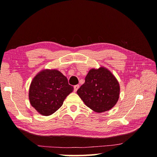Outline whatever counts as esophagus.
<instances>
[{"mask_svg":"<svg viewBox=\"0 0 157 157\" xmlns=\"http://www.w3.org/2000/svg\"><path fill=\"white\" fill-rule=\"evenodd\" d=\"M79 85L74 86V92H76L77 90H78L79 89Z\"/></svg>","mask_w":157,"mask_h":157,"instance_id":"obj_1","label":"esophagus"}]
</instances>
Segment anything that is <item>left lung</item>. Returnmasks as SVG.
<instances>
[{
  "mask_svg": "<svg viewBox=\"0 0 157 157\" xmlns=\"http://www.w3.org/2000/svg\"><path fill=\"white\" fill-rule=\"evenodd\" d=\"M119 92L117 79L102 67L90 70L85 83L77 91L85 105L97 113L111 109L118 101Z\"/></svg>",
  "mask_w": 157,
  "mask_h": 157,
  "instance_id": "8db88e82",
  "label": "left lung"
}]
</instances>
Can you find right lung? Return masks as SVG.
Segmentation results:
<instances>
[{
  "instance_id": "right-lung-1",
  "label": "right lung",
  "mask_w": 157,
  "mask_h": 157,
  "mask_svg": "<svg viewBox=\"0 0 157 157\" xmlns=\"http://www.w3.org/2000/svg\"><path fill=\"white\" fill-rule=\"evenodd\" d=\"M73 87L65 75L56 69L42 70L36 75L29 86L31 105L40 114L48 116L63 105Z\"/></svg>"
}]
</instances>
